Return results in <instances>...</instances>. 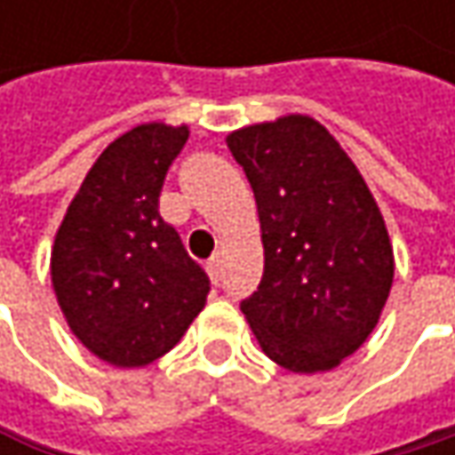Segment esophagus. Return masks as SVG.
<instances>
[{
  "label": "esophagus",
  "instance_id": "esophagus-1",
  "mask_svg": "<svg viewBox=\"0 0 455 455\" xmlns=\"http://www.w3.org/2000/svg\"><path fill=\"white\" fill-rule=\"evenodd\" d=\"M221 266H224V258H221V252H216L211 260H208V274H211V279L219 284L221 282Z\"/></svg>",
  "mask_w": 455,
  "mask_h": 455
}]
</instances>
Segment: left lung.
I'll return each mask as SVG.
<instances>
[{"mask_svg": "<svg viewBox=\"0 0 455 455\" xmlns=\"http://www.w3.org/2000/svg\"><path fill=\"white\" fill-rule=\"evenodd\" d=\"M258 205L263 279L239 303L263 353L314 374L353 355L387 303L393 247L345 149L308 116L227 139Z\"/></svg>", "mask_w": 455, "mask_h": 455, "instance_id": "left-lung-1", "label": "left lung"}]
</instances>
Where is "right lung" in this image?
Here are the masks:
<instances>
[{
    "instance_id": "right-lung-1",
    "label": "right lung",
    "mask_w": 455,
    "mask_h": 455,
    "mask_svg": "<svg viewBox=\"0 0 455 455\" xmlns=\"http://www.w3.org/2000/svg\"><path fill=\"white\" fill-rule=\"evenodd\" d=\"M189 139L147 124L92 165L52 250V284L73 334L124 369L165 355L205 308L211 279L160 216V189Z\"/></svg>"
}]
</instances>
